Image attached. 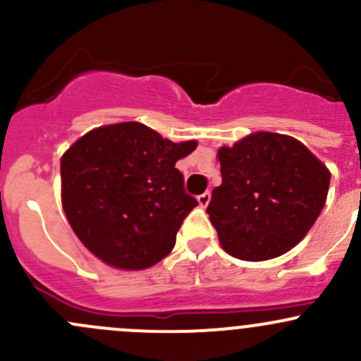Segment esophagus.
<instances>
[{
	"instance_id": "obj_1",
	"label": "esophagus",
	"mask_w": 361,
	"mask_h": 361,
	"mask_svg": "<svg viewBox=\"0 0 361 361\" xmlns=\"http://www.w3.org/2000/svg\"><path fill=\"white\" fill-rule=\"evenodd\" d=\"M197 201H199V206L206 207L207 204H209V201H211V194H209V192H204V194L199 195Z\"/></svg>"
}]
</instances>
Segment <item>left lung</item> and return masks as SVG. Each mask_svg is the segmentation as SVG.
Returning <instances> with one entry per match:
<instances>
[{
	"mask_svg": "<svg viewBox=\"0 0 361 361\" xmlns=\"http://www.w3.org/2000/svg\"><path fill=\"white\" fill-rule=\"evenodd\" d=\"M221 185L207 214L221 248L241 260L286 253L326 202L330 171L292 136L258 130L218 150Z\"/></svg>",
	"mask_w": 361,
	"mask_h": 361,
	"instance_id": "1",
	"label": "left lung"
}]
</instances>
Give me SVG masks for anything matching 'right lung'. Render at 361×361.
<instances>
[{
	"mask_svg": "<svg viewBox=\"0 0 361 361\" xmlns=\"http://www.w3.org/2000/svg\"><path fill=\"white\" fill-rule=\"evenodd\" d=\"M195 147L164 140L140 122L97 127L76 140L61 159V197L83 246L126 271L167 257L197 206L174 167Z\"/></svg>",
	"mask_w": 361,
	"mask_h": 361,
	"instance_id": "1",
	"label": "right lung"
}]
</instances>
